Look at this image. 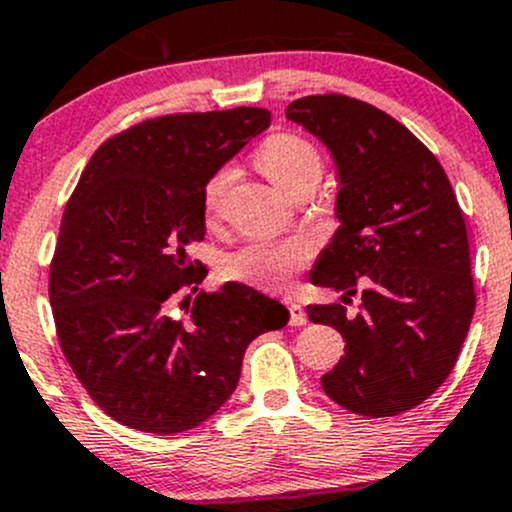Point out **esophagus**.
Instances as JSON below:
<instances>
[{
    "mask_svg": "<svg viewBox=\"0 0 512 512\" xmlns=\"http://www.w3.org/2000/svg\"><path fill=\"white\" fill-rule=\"evenodd\" d=\"M289 313H291V325H305V322H308V313H305L301 303L289 301Z\"/></svg>",
    "mask_w": 512,
    "mask_h": 512,
    "instance_id": "34e87169",
    "label": "esophagus"
}]
</instances>
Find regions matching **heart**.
Instances as JSON below:
<instances>
[{
	"instance_id": "b5f03b06",
	"label": "heart",
	"mask_w": 512,
	"mask_h": 512,
	"mask_svg": "<svg viewBox=\"0 0 512 512\" xmlns=\"http://www.w3.org/2000/svg\"><path fill=\"white\" fill-rule=\"evenodd\" d=\"M257 163H260L262 173L286 195H291L303 182H317L322 170L320 151L308 139L286 132L274 134L262 144ZM228 185H231V170H219L209 180L207 192H204L209 209L221 202ZM308 260L310 248L303 240L252 243L223 257L221 274L228 281H243V284L260 286V289H284L293 272L301 269Z\"/></svg>"
}]
</instances>
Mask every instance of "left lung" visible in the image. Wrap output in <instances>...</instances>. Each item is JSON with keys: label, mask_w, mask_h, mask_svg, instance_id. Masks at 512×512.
<instances>
[{"label": "left lung", "mask_w": 512, "mask_h": 512, "mask_svg": "<svg viewBox=\"0 0 512 512\" xmlns=\"http://www.w3.org/2000/svg\"><path fill=\"white\" fill-rule=\"evenodd\" d=\"M286 117L330 151L339 228L310 281L361 291L308 305V317L344 337V356L320 378L351 414L397 416L431 397L455 366L474 315V281L460 204L438 158L395 117L356 98L305 96Z\"/></svg>", "instance_id": "1"}]
</instances>
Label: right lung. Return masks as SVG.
Here are the masks:
<instances>
[{
	"label": "right lung",
	"mask_w": 512,
	"mask_h": 512,
	"mask_svg": "<svg viewBox=\"0 0 512 512\" xmlns=\"http://www.w3.org/2000/svg\"><path fill=\"white\" fill-rule=\"evenodd\" d=\"M269 120L264 108L156 117L108 139L81 173L50 305L76 378L120 424L158 436L197 428L233 395L252 339L289 322L284 305L238 281L199 293L187 317L170 313L207 274L185 248L204 238L209 180Z\"/></svg>",
	"instance_id": "1"
}]
</instances>
